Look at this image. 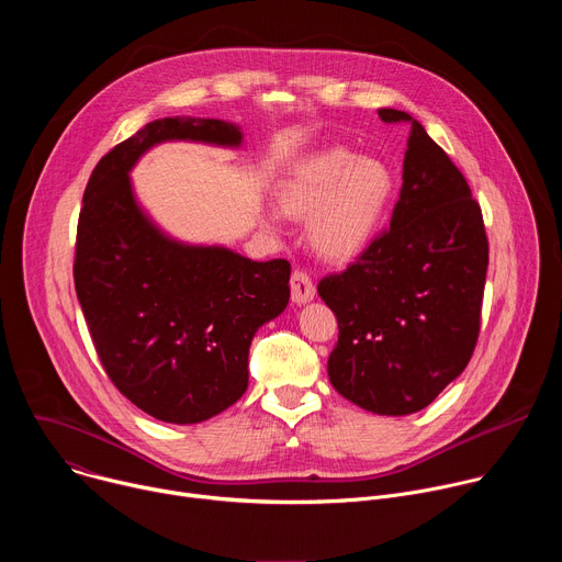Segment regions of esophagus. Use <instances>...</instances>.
Masks as SVG:
<instances>
[{
	"label": "esophagus",
	"mask_w": 562,
	"mask_h": 562,
	"mask_svg": "<svg viewBox=\"0 0 562 562\" xmlns=\"http://www.w3.org/2000/svg\"><path fill=\"white\" fill-rule=\"evenodd\" d=\"M313 295H315V284H313L311 276L306 271L295 269L291 276V300L295 304H304V302L313 300Z\"/></svg>",
	"instance_id": "obj_1"
}]
</instances>
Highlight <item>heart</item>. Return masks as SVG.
Returning a JSON list of instances; mask_svg holds the SVG:
<instances>
[{
  "mask_svg": "<svg viewBox=\"0 0 562 562\" xmlns=\"http://www.w3.org/2000/svg\"><path fill=\"white\" fill-rule=\"evenodd\" d=\"M391 195L389 165L378 157H356L347 148L306 157L276 191L284 215L311 217V247L329 262H349L369 247Z\"/></svg>",
  "mask_w": 562,
  "mask_h": 562,
  "instance_id": "obj_1",
  "label": "heart"
}]
</instances>
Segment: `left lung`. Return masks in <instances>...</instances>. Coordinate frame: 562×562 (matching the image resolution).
Listing matches in <instances>:
<instances>
[{
  "mask_svg": "<svg viewBox=\"0 0 562 562\" xmlns=\"http://www.w3.org/2000/svg\"><path fill=\"white\" fill-rule=\"evenodd\" d=\"M403 189L391 224L347 271L319 280L338 317L329 380L353 405L407 416L456 380L477 342L490 243L483 211L449 155L409 113Z\"/></svg>",
  "mask_w": 562,
  "mask_h": 562,
  "instance_id": "left-lung-1",
  "label": "left lung"
}]
</instances>
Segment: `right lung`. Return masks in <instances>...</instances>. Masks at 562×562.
<instances>
[{
    "mask_svg": "<svg viewBox=\"0 0 562 562\" xmlns=\"http://www.w3.org/2000/svg\"><path fill=\"white\" fill-rule=\"evenodd\" d=\"M167 139L237 146L243 133L222 120L167 117L111 148L85 191L72 278L120 393L157 420L193 425L247 391L251 340L286 308L291 265L180 245L144 215L128 171Z\"/></svg>",
    "mask_w": 562,
    "mask_h": 562,
    "instance_id": "1",
    "label": "right lung"
}]
</instances>
